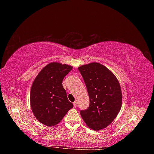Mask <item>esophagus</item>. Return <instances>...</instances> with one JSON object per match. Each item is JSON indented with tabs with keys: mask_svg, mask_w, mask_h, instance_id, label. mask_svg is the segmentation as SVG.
Returning <instances> with one entry per match:
<instances>
[{
	"mask_svg": "<svg viewBox=\"0 0 154 154\" xmlns=\"http://www.w3.org/2000/svg\"><path fill=\"white\" fill-rule=\"evenodd\" d=\"M73 105L75 107H77V101H75V102L73 103Z\"/></svg>",
	"mask_w": 154,
	"mask_h": 154,
	"instance_id": "obj_1",
	"label": "esophagus"
}]
</instances>
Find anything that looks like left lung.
<instances>
[{"label": "left lung", "instance_id": "8db88e82", "mask_svg": "<svg viewBox=\"0 0 154 154\" xmlns=\"http://www.w3.org/2000/svg\"><path fill=\"white\" fill-rule=\"evenodd\" d=\"M78 69L86 85L90 100L89 107L81 110V116L90 128L102 130L115 119L122 106L120 83L112 72L99 63L81 65Z\"/></svg>", "mask_w": 154, "mask_h": 154}]
</instances>
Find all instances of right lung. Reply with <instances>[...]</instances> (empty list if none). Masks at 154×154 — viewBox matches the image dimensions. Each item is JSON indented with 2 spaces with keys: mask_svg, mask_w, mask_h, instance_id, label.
<instances>
[{
  "mask_svg": "<svg viewBox=\"0 0 154 154\" xmlns=\"http://www.w3.org/2000/svg\"><path fill=\"white\" fill-rule=\"evenodd\" d=\"M72 68L67 64L51 62L35 78L30 91V106L34 115L42 124L56 125L73 107L62 85L63 78Z\"/></svg>",
  "mask_w": 154,
  "mask_h": 154,
  "instance_id": "1",
  "label": "right lung"
}]
</instances>
